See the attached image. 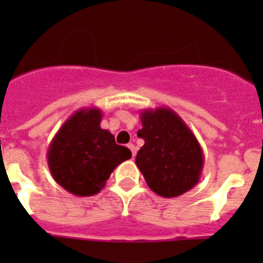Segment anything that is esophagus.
Instances as JSON below:
<instances>
[{"instance_id": "34e87169", "label": "esophagus", "mask_w": 263, "mask_h": 263, "mask_svg": "<svg viewBox=\"0 0 263 263\" xmlns=\"http://www.w3.org/2000/svg\"><path fill=\"white\" fill-rule=\"evenodd\" d=\"M127 147H129L130 150H132V154H133V157H136V154H137V148H136V146H134L133 143H129V145H127Z\"/></svg>"}]
</instances>
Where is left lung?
<instances>
[{
	"instance_id": "1",
	"label": "left lung",
	"mask_w": 263,
	"mask_h": 263,
	"mask_svg": "<svg viewBox=\"0 0 263 263\" xmlns=\"http://www.w3.org/2000/svg\"><path fill=\"white\" fill-rule=\"evenodd\" d=\"M142 129L137 136L145 139L136 157L148 188L162 197L185 194L199 183L204 166L200 143L180 116L167 106L143 109Z\"/></svg>"
}]
</instances>
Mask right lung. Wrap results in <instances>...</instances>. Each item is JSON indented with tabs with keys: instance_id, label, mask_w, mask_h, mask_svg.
Instances as JSON below:
<instances>
[{
	"instance_id": "1",
	"label": "right lung",
	"mask_w": 263,
	"mask_h": 263,
	"mask_svg": "<svg viewBox=\"0 0 263 263\" xmlns=\"http://www.w3.org/2000/svg\"><path fill=\"white\" fill-rule=\"evenodd\" d=\"M99 108L76 110L51 141L47 163L53 180L75 196H93L105 185L116 167L132 158L127 147L116 143L101 129Z\"/></svg>"
}]
</instances>
